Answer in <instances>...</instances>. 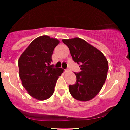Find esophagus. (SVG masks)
<instances>
[{"instance_id":"obj_1","label":"esophagus","mask_w":130,"mask_h":130,"mask_svg":"<svg viewBox=\"0 0 130 130\" xmlns=\"http://www.w3.org/2000/svg\"><path fill=\"white\" fill-rule=\"evenodd\" d=\"M68 71H69V70H68V69L65 70V72H68Z\"/></svg>"}]
</instances>
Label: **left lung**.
<instances>
[{
  "label": "left lung",
  "mask_w": 130,
  "mask_h": 130,
  "mask_svg": "<svg viewBox=\"0 0 130 130\" xmlns=\"http://www.w3.org/2000/svg\"><path fill=\"white\" fill-rule=\"evenodd\" d=\"M74 62L79 65V73H74L76 84L69 86V92L76 100H90L97 95L105 83L109 67L106 58L100 50L81 38L63 39Z\"/></svg>",
  "instance_id": "left-lung-1"
}]
</instances>
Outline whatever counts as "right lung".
I'll return each instance as SVG.
<instances>
[{
  "label": "right lung",
  "instance_id": "right-lung-1",
  "mask_svg": "<svg viewBox=\"0 0 130 130\" xmlns=\"http://www.w3.org/2000/svg\"><path fill=\"white\" fill-rule=\"evenodd\" d=\"M57 38L47 35L37 37L19 57V76L27 93L38 100H45L53 95L62 68L51 65L54 49L59 44Z\"/></svg>",
  "mask_w": 130,
  "mask_h": 130
}]
</instances>
